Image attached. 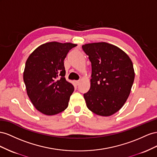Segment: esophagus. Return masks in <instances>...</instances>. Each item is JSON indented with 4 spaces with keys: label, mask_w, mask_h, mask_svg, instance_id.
Here are the masks:
<instances>
[{
    "label": "esophagus",
    "mask_w": 157,
    "mask_h": 157,
    "mask_svg": "<svg viewBox=\"0 0 157 157\" xmlns=\"http://www.w3.org/2000/svg\"><path fill=\"white\" fill-rule=\"evenodd\" d=\"M79 83H80L79 80H78V81H75V84L76 85V86H78V85L79 84Z\"/></svg>",
    "instance_id": "obj_1"
}]
</instances>
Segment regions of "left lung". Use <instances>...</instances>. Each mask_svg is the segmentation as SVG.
<instances>
[{
  "label": "left lung",
  "instance_id": "left-lung-1",
  "mask_svg": "<svg viewBox=\"0 0 157 157\" xmlns=\"http://www.w3.org/2000/svg\"><path fill=\"white\" fill-rule=\"evenodd\" d=\"M83 51L91 63V87L83 94L93 113L109 116L126 102L135 78L132 62L118 47L107 43L84 44Z\"/></svg>",
  "mask_w": 157,
  "mask_h": 157
}]
</instances>
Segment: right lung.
I'll list each match as a JSON object with an SVG mask.
<instances>
[{
  "mask_svg": "<svg viewBox=\"0 0 157 157\" xmlns=\"http://www.w3.org/2000/svg\"><path fill=\"white\" fill-rule=\"evenodd\" d=\"M76 44L50 42L37 47L25 62L24 81L27 93L37 110L55 115L68 106L74 87L65 78L64 60Z\"/></svg>",
  "mask_w": 157,
  "mask_h": 157,
  "instance_id": "obj_1",
  "label": "right lung"
}]
</instances>
